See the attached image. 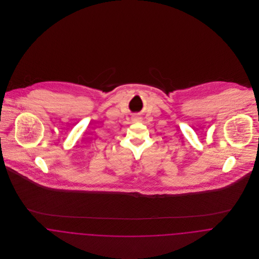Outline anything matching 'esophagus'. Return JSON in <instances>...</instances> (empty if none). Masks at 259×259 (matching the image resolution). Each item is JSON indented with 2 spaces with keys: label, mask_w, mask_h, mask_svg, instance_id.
I'll use <instances>...</instances> for the list:
<instances>
[{
  "label": "esophagus",
  "mask_w": 259,
  "mask_h": 259,
  "mask_svg": "<svg viewBox=\"0 0 259 259\" xmlns=\"http://www.w3.org/2000/svg\"><path fill=\"white\" fill-rule=\"evenodd\" d=\"M133 120H134V121H140V120H141V117H139V116H134V117H133Z\"/></svg>",
  "instance_id": "esophagus-1"
}]
</instances>
